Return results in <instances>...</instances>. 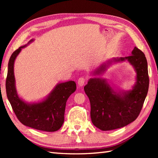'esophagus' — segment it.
<instances>
[{"mask_svg": "<svg viewBox=\"0 0 158 158\" xmlns=\"http://www.w3.org/2000/svg\"><path fill=\"white\" fill-rule=\"evenodd\" d=\"M85 81L86 79L84 78V77H80V78H79L78 81H77V83H78V85L79 86H83L84 85Z\"/></svg>", "mask_w": 158, "mask_h": 158, "instance_id": "obj_1", "label": "esophagus"}]
</instances>
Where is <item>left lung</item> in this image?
I'll return each mask as SVG.
<instances>
[{
	"instance_id": "left-lung-1",
	"label": "left lung",
	"mask_w": 158,
	"mask_h": 158,
	"mask_svg": "<svg viewBox=\"0 0 158 158\" xmlns=\"http://www.w3.org/2000/svg\"><path fill=\"white\" fill-rule=\"evenodd\" d=\"M126 60L136 72V83L132 89L117 92L105 79L100 78L90 79L84 87L91 106L92 122L103 131L120 128L134 122L140 113L148 92L149 79L144 53L135 47L131 56L114 58L113 61L122 62ZM111 62L102 64L94 73L99 75L105 71L107 64Z\"/></svg>"
}]
</instances>
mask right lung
Returning a JSON list of instances; mask_svg holds the SVG:
<instances>
[{
  "instance_id": "right-lung-1",
  "label": "right lung",
  "mask_w": 158,
  "mask_h": 158,
  "mask_svg": "<svg viewBox=\"0 0 158 158\" xmlns=\"http://www.w3.org/2000/svg\"><path fill=\"white\" fill-rule=\"evenodd\" d=\"M32 41L33 40L28 43ZM24 47L15 50L9 59L6 79V96L16 117L23 125L45 132H55L64 123L66 101L75 92L76 83L73 81L59 83L42 102L28 104L23 101L17 94L13 66L17 56Z\"/></svg>"
}]
</instances>
